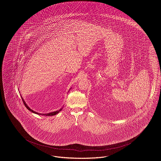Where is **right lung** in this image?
Here are the masks:
<instances>
[{
    "label": "right lung",
    "mask_w": 161,
    "mask_h": 161,
    "mask_svg": "<svg viewBox=\"0 0 161 161\" xmlns=\"http://www.w3.org/2000/svg\"><path fill=\"white\" fill-rule=\"evenodd\" d=\"M22 100H23V103H24V105H25V106L26 107V108L28 110H30V112H33V113H34V114H38V115H46V116H53V115H56V114H58L61 110H62V108L61 109H60L59 110H58V111H56V112H51V113H49V114H38V113H37V112H35V111H33V110H32L31 109H30L28 106H27V105L26 104V103L25 102V101L23 100V98H22Z\"/></svg>",
    "instance_id": "1"
}]
</instances>
